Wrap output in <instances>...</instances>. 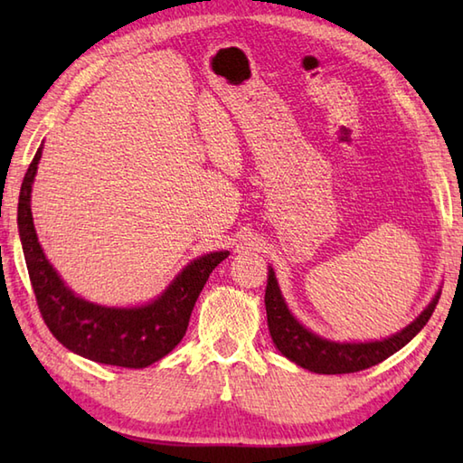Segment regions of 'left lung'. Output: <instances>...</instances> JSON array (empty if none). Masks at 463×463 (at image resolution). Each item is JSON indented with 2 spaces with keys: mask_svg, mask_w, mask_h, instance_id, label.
Segmentation results:
<instances>
[{
  "mask_svg": "<svg viewBox=\"0 0 463 463\" xmlns=\"http://www.w3.org/2000/svg\"><path fill=\"white\" fill-rule=\"evenodd\" d=\"M439 294L441 292L436 294V298L430 302V307L421 312L410 326L394 334V336L378 342L358 344L322 340L317 334L304 328L302 324L292 317L287 304H284L272 269L269 270V284L267 294H264V304H267L270 336L284 356L297 362L298 366L317 373H350L376 366V364L390 358L392 354L398 352L400 348H404L406 344L426 326V322L430 320L431 312H434L439 300Z\"/></svg>",
  "mask_w": 463,
  "mask_h": 463,
  "instance_id": "obj_1",
  "label": "left lung"
}]
</instances>
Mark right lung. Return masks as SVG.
<instances>
[{
	"label": "right lung",
	"mask_w": 463,
	"mask_h": 463,
	"mask_svg": "<svg viewBox=\"0 0 463 463\" xmlns=\"http://www.w3.org/2000/svg\"><path fill=\"white\" fill-rule=\"evenodd\" d=\"M39 159L42 146L24 176L17 224L43 322L65 348L83 358L121 368L151 366L183 340L196 298L214 267L229 252H211L193 260L159 298L141 308H105L75 297L57 277L37 242L29 199Z\"/></svg>",
	"instance_id": "obj_1"
}]
</instances>
